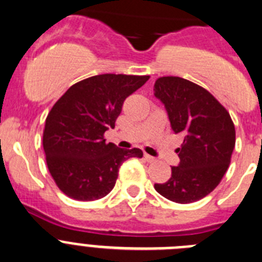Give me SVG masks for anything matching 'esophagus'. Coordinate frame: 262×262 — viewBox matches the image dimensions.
I'll return each instance as SVG.
<instances>
[{"label": "esophagus", "mask_w": 262, "mask_h": 262, "mask_svg": "<svg viewBox=\"0 0 262 262\" xmlns=\"http://www.w3.org/2000/svg\"><path fill=\"white\" fill-rule=\"evenodd\" d=\"M144 160H146L147 162H149V164H152V162L156 161V159H155L154 156H151V155H148V154H144Z\"/></svg>", "instance_id": "1"}]
</instances>
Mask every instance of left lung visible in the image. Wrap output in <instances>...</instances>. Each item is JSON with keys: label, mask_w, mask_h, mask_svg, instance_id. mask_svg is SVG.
<instances>
[{"label": "left lung", "mask_w": 262, "mask_h": 262, "mask_svg": "<svg viewBox=\"0 0 262 262\" xmlns=\"http://www.w3.org/2000/svg\"><path fill=\"white\" fill-rule=\"evenodd\" d=\"M154 95L166 107L174 133L184 137L177 148L180 164L155 189L177 204L199 201L217 187L229 167L235 146L232 118L209 91L183 78H159Z\"/></svg>", "instance_id": "obj_1"}]
</instances>
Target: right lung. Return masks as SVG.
<instances>
[{
  "label": "right lung",
  "instance_id": "1",
  "mask_svg": "<svg viewBox=\"0 0 262 262\" xmlns=\"http://www.w3.org/2000/svg\"><path fill=\"white\" fill-rule=\"evenodd\" d=\"M149 75L101 74L73 84L46 118L43 149L58 189L77 201H95L111 192L119 167L139 148L106 143L105 132L115 126L126 97Z\"/></svg>",
  "mask_w": 262,
  "mask_h": 262
}]
</instances>
